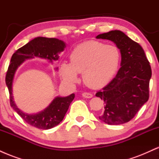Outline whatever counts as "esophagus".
Listing matches in <instances>:
<instances>
[{"instance_id": "obj_1", "label": "esophagus", "mask_w": 159, "mask_h": 159, "mask_svg": "<svg viewBox=\"0 0 159 159\" xmlns=\"http://www.w3.org/2000/svg\"><path fill=\"white\" fill-rule=\"evenodd\" d=\"M82 96L87 98H90L93 97V94L90 93H82Z\"/></svg>"}]
</instances>
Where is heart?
I'll list each match as a JSON object with an SVG mask.
<instances>
[{
	"instance_id": "1",
	"label": "heart",
	"mask_w": 159,
	"mask_h": 159,
	"mask_svg": "<svg viewBox=\"0 0 159 159\" xmlns=\"http://www.w3.org/2000/svg\"><path fill=\"white\" fill-rule=\"evenodd\" d=\"M70 63H62L59 73L65 81L75 84L78 73L83 72L84 83L91 88L106 85L117 71L120 52L117 47L98 41H87L79 44L69 55Z\"/></svg>"
}]
</instances>
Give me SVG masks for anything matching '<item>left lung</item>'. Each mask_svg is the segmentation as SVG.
<instances>
[{"mask_svg": "<svg viewBox=\"0 0 159 159\" xmlns=\"http://www.w3.org/2000/svg\"><path fill=\"white\" fill-rule=\"evenodd\" d=\"M116 45L121 53V67L114 79L96 93L103 99L105 111L99 119L108 125L128 123L148 101L152 69L142 47L120 30L96 36Z\"/></svg>", "mask_w": 159, "mask_h": 159, "instance_id": "obj_1", "label": "left lung"}]
</instances>
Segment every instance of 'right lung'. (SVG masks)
I'll return each instance as SVG.
<instances>
[{"mask_svg":"<svg viewBox=\"0 0 159 159\" xmlns=\"http://www.w3.org/2000/svg\"><path fill=\"white\" fill-rule=\"evenodd\" d=\"M65 43L55 38L36 37L12 54L6 75V84L10 93V105L29 125L40 129H49L58 125L64 118L69 105L75 98L72 93L66 97H57L44 111L36 114H27L18 108L13 101L12 86L16 69L25 59L34 57L48 59L51 62L58 60V54L63 52Z\"/></svg>","mask_w":159,"mask_h":159,"instance_id":"add662e5","label":"right lung"}]
</instances>
